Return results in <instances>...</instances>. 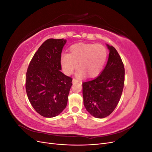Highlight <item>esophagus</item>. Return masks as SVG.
Here are the masks:
<instances>
[{
	"instance_id": "esophagus-1",
	"label": "esophagus",
	"mask_w": 152,
	"mask_h": 152,
	"mask_svg": "<svg viewBox=\"0 0 152 152\" xmlns=\"http://www.w3.org/2000/svg\"><path fill=\"white\" fill-rule=\"evenodd\" d=\"M72 82H73V84H76V83H77V82H78V80L75 79H73V80H72Z\"/></svg>"
}]
</instances>
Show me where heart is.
<instances>
[{
	"label": "heart",
	"mask_w": 152,
	"mask_h": 152,
	"mask_svg": "<svg viewBox=\"0 0 152 152\" xmlns=\"http://www.w3.org/2000/svg\"><path fill=\"white\" fill-rule=\"evenodd\" d=\"M107 58V50L100 44L78 43L69 48L68 54H63L61 64L66 74L71 75L78 66V78L85 75L90 77L98 75L104 65Z\"/></svg>",
	"instance_id": "heart-1"
}]
</instances>
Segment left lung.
Instances as JSON below:
<instances>
[{"mask_svg": "<svg viewBox=\"0 0 152 152\" xmlns=\"http://www.w3.org/2000/svg\"><path fill=\"white\" fill-rule=\"evenodd\" d=\"M110 50L107 65L96 79L82 83L84 104L91 115L102 118L111 114L121 99L125 70L122 59L114 47Z\"/></svg>", "mask_w": 152, "mask_h": 152, "instance_id": "8db88e82", "label": "left lung"}]
</instances>
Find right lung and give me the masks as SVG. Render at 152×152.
Listing matches in <instances>:
<instances>
[{
	"instance_id": "right-lung-1",
	"label": "right lung",
	"mask_w": 152,
	"mask_h": 152,
	"mask_svg": "<svg viewBox=\"0 0 152 152\" xmlns=\"http://www.w3.org/2000/svg\"><path fill=\"white\" fill-rule=\"evenodd\" d=\"M63 39H49L40 45L26 72L27 96L35 111L44 117H54L66 107L72 79L61 70Z\"/></svg>"
}]
</instances>
